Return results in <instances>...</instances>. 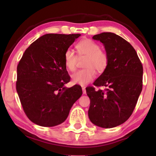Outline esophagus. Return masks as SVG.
<instances>
[{
	"label": "esophagus",
	"mask_w": 156,
	"mask_h": 156,
	"mask_svg": "<svg viewBox=\"0 0 156 156\" xmlns=\"http://www.w3.org/2000/svg\"><path fill=\"white\" fill-rule=\"evenodd\" d=\"M82 89H83V94H86V89L84 87H83V88H82Z\"/></svg>",
	"instance_id": "34e87169"
}]
</instances>
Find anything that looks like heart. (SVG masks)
Instances as JSON below:
<instances>
[{
    "label": "heart",
    "instance_id": "obj_1",
    "mask_svg": "<svg viewBox=\"0 0 156 156\" xmlns=\"http://www.w3.org/2000/svg\"><path fill=\"white\" fill-rule=\"evenodd\" d=\"M80 58L86 57L84 62V69L79 70L72 75V83L84 86L93 80L96 76V71L99 73L104 72L109 64V56L104 50L100 49L98 43L90 39H84L76 45ZM65 64L71 72L76 69L78 56L74 51L68 49L65 53Z\"/></svg>",
    "mask_w": 156,
    "mask_h": 156
}]
</instances>
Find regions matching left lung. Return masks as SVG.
<instances>
[{"label": "left lung", "instance_id": "obj_1", "mask_svg": "<svg viewBox=\"0 0 156 156\" xmlns=\"http://www.w3.org/2000/svg\"><path fill=\"white\" fill-rule=\"evenodd\" d=\"M103 44L109 56L105 72L94 83L105 90L86 88L90 99L88 115L91 122L102 128H113L127 120L142 89L143 67L136 50L120 36L103 32L93 36Z\"/></svg>", "mask_w": 156, "mask_h": 156}]
</instances>
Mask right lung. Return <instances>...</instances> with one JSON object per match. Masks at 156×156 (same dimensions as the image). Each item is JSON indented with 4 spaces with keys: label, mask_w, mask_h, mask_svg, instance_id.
<instances>
[{
    "label": "right lung",
    "mask_w": 156,
    "mask_h": 156,
    "mask_svg": "<svg viewBox=\"0 0 156 156\" xmlns=\"http://www.w3.org/2000/svg\"><path fill=\"white\" fill-rule=\"evenodd\" d=\"M80 36L43 35L30 44L18 63L17 93L25 114L36 125L54 126L62 123L83 94L79 85L64 86L70 81L65 53Z\"/></svg>",
    "instance_id": "right-lung-1"
}]
</instances>
